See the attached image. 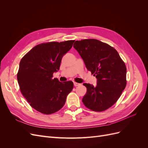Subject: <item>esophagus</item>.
Returning a JSON list of instances; mask_svg holds the SVG:
<instances>
[{
	"mask_svg": "<svg viewBox=\"0 0 148 148\" xmlns=\"http://www.w3.org/2000/svg\"><path fill=\"white\" fill-rule=\"evenodd\" d=\"M73 84H74V86H79V85H80V84H79V83H76V82H74V83H73Z\"/></svg>",
	"mask_w": 148,
	"mask_h": 148,
	"instance_id": "obj_1",
	"label": "esophagus"
}]
</instances>
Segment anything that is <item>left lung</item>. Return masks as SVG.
I'll return each mask as SVG.
<instances>
[{
    "mask_svg": "<svg viewBox=\"0 0 148 148\" xmlns=\"http://www.w3.org/2000/svg\"><path fill=\"white\" fill-rule=\"evenodd\" d=\"M73 47L97 79L96 86L83 83L87 89L82 99L83 104L96 112L109 109L126 86L127 69L123 61L114 47L97 39L76 41Z\"/></svg>",
    "mask_w": 148,
    "mask_h": 148,
    "instance_id": "obj_1",
    "label": "left lung"
}]
</instances>
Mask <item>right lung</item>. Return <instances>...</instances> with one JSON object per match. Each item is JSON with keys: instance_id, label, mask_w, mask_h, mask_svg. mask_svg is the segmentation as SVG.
Wrapping results in <instances>:
<instances>
[{"instance_id": "right-lung-1", "label": "right lung", "mask_w": 148, "mask_h": 148, "mask_svg": "<svg viewBox=\"0 0 148 148\" xmlns=\"http://www.w3.org/2000/svg\"><path fill=\"white\" fill-rule=\"evenodd\" d=\"M74 41L40 44L20 62L17 80L20 91L30 106L39 112L51 114L59 110L72 90V82H60L52 75L59 70L62 57Z\"/></svg>"}]
</instances>
